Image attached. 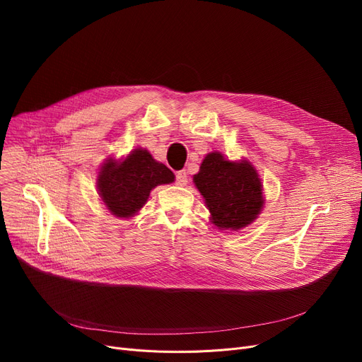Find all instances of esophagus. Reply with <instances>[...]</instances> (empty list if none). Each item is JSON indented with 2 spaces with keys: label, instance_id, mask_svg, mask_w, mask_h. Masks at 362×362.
<instances>
[{
  "label": "esophagus",
  "instance_id": "1",
  "mask_svg": "<svg viewBox=\"0 0 362 362\" xmlns=\"http://www.w3.org/2000/svg\"><path fill=\"white\" fill-rule=\"evenodd\" d=\"M176 183L179 186H185L187 183V173H186L185 170H180V171H177V173H176Z\"/></svg>",
  "mask_w": 362,
  "mask_h": 362
}]
</instances>
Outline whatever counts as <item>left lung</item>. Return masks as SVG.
<instances>
[{"mask_svg":"<svg viewBox=\"0 0 362 362\" xmlns=\"http://www.w3.org/2000/svg\"><path fill=\"white\" fill-rule=\"evenodd\" d=\"M194 183L218 230H242L261 214L265 198L257 168L246 158L232 161L221 152L206 154Z\"/></svg>","mask_w":362,"mask_h":362,"instance_id":"8db88e82","label":"left lung"}]
</instances>
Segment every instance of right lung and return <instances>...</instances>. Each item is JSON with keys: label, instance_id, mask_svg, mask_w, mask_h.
Wrapping results in <instances>:
<instances>
[{"label": "right lung", "instance_id": "obj_1", "mask_svg": "<svg viewBox=\"0 0 362 362\" xmlns=\"http://www.w3.org/2000/svg\"><path fill=\"white\" fill-rule=\"evenodd\" d=\"M173 182V171L154 160L148 149L135 148L124 158H105L97 176V191L111 216L132 218L142 210L152 189Z\"/></svg>", "mask_w": 362, "mask_h": 362}]
</instances>
